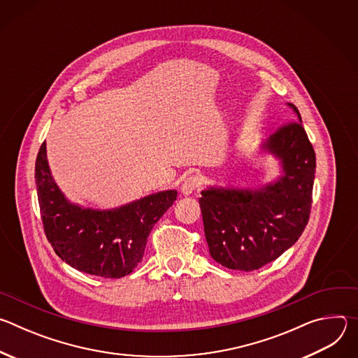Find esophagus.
Segmentation results:
<instances>
[{
  "mask_svg": "<svg viewBox=\"0 0 358 358\" xmlns=\"http://www.w3.org/2000/svg\"><path fill=\"white\" fill-rule=\"evenodd\" d=\"M201 185V178L199 176H189L187 177L182 184H181V192L184 195H191L198 187Z\"/></svg>",
  "mask_w": 358,
  "mask_h": 358,
  "instance_id": "esophagus-1",
  "label": "esophagus"
}]
</instances>
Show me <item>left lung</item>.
<instances>
[{
  "label": "left lung",
  "mask_w": 358,
  "mask_h": 358,
  "mask_svg": "<svg viewBox=\"0 0 358 358\" xmlns=\"http://www.w3.org/2000/svg\"><path fill=\"white\" fill-rule=\"evenodd\" d=\"M296 122L278 129L262 148L273 155L282 174L258 188L203 189L199 198L203 231L214 261L250 272L278 259L308 225L316 155L292 105Z\"/></svg>",
  "instance_id": "1"
}]
</instances>
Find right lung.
<instances>
[{
    "label": "right lung",
    "mask_w": 358,
    "mask_h": 358,
    "mask_svg": "<svg viewBox=\"0 0 358 358\" xmlns=\"http://www.w3.org/2000/svg\"><path fill=\"white\" fill-rule=\"evenodd\" d=\"M35 182L45 235L55 253L80 272L110 279L133 272L152 227L177 199V191L169 189L113 210L72 203L50 174L45 141L35 163Z\"/></svg>",
    "instance_id": "1"
}]
</instances>
